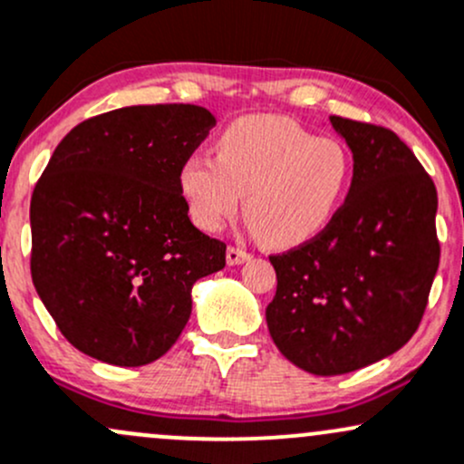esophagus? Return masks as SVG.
Returning a JSON list of instances; mask_svg holds the SVG:
<instances>
[{"mask_svg":"<svg viewBox=\"0 0 464 464\" xmlns=\"http://www.w3.org/2000/svg\"><path fill=\"white\" fill-rule=\"evenodd\" d=\"M251 259V253L244 251V248H237V246H228L227 248V262L231 264V266H237V264H244Z\"/></svg>","mask_w":464,"mask_h":464,"instance_id":"esophagus-1","label":"esophagus"}]
</instances>
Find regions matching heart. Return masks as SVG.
<instances>
[{
	"label": "heart",
	"instance_id": "b5f03b06",
	"mask_svg": "<svg viewBox=\"0 0 464 464\" xmlns=\"http://www.w3.org/2000/svg\"><path fill=\"white\" fill-rule=\"evenodd\" d=\"M353 178V158L334 139L273 116H248L218 139L216 158L191 154L178 169V189L191 220L216 231L237 211L262 242L286 248L313 240L339 211Z\"/></svg>",
	"mask_w": 464,
	"mask_h": 464
}]
</instances>
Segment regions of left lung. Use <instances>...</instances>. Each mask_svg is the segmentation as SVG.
I'll return each mask as SVG.
<instances>
[{"instance_id":"obj_1","label":"left lung","mask_w":464,"mask_h":464,"mask_svg":"<svg viewBox=\"0 0 464 464\" xmlns=\"http://www.w3.org/2000/svg\"><path fill=\"white\" fill-rule=\"evenodd\" d=\"M353 151L348 198L313 240L271 256L268 333L317 376L354 372L403 348L440 262L434 180L388 127L330 116Z\"/></svg>"}]
</instances>
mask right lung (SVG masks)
<instances>
[{"instance_id":"right-lung-1","label":"right lung","mask_w":464,"mask_h":464,"mask_svg":"<svg viewBox=\"0 0 464 464\" xmlns=\"http://www.w3.org/2000/svg\"><path fill=\"white\" fill-rule=\"evenodd\" d=\"M216 125L200 105H131L59 142L30 200V273L61 334L83 354L139 368L189 322L191 288L227 244L198 231L178 169Z\"/></svg>"}]
</instances>
